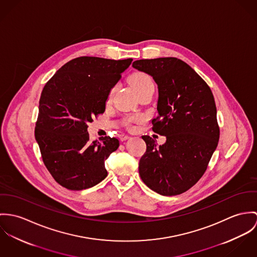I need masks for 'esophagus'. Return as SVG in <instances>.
<instances>
[{
  "mask_svg": "<svg viewBox=\"0 0 257 257\" xmlns=\"http://www.w3.org/2000/svg\"><path fill=\"white\" fill-rule=\"evenodd\" d=\"M130 137L128 136V135H125V134H121V135H119V139H120V141H126V140H128Z\"/></svg>",
  "mask_w": 257,
  "mask_h": 257,
  "instance_id": "obj_1",
  "label": "esophagus"
}]
</instances>
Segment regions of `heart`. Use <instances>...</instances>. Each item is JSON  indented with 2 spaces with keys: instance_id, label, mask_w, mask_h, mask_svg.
Segmentation results:
<instances>
[{
  "instance_id": "heart-1",
  "label": "heart",
  "mask_w": 257,
  "mask_h": 257,
  "mask_svg": "<svg viewBox=\"0 0 257 257\" xmlns=\"http://www.w3.org/2000/svg\"><path fill=\"white\" fill-rule=\"evenodd\" d=\"M131 83H132V86L134 87L135 91L138 93L145 91L147 89H150V88H155V85H154V82L152 80V78L145 74V73H137L135 74L132 79H131ZM115 89H116V86H113L110 88L108 94H107V102L111 101L112 97H113V94H114ZM139 118L138 117H130L127 119L126 121V125L127 126H131L133 122L137 121Z\"/></svg>"
}]
</instances>
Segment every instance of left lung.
<instances>
[{
    "instance_id": "1",
    "label": "left lung",
    "mask_w": 257,
    "mask_h": 257,
    "mask_svg": "<svg viewBox=\"0 0 257 257\" xmlns=\"http://www.w3.org/2000/svg\"><path fill=\"white\" fill-rule=\"evenodd\" d=\"M132 66L152 76L158 85L159 115L152 121L153 131L167 137V142L158 146L155 139L142 136L147 150L139 162L140 176L161 195L181 194L197 183L218 146L214 95L180 59H143Z\"/></svg>"
}]
</instances>
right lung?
I'll list each match as a JSON object with an SVG mask.
<instances>
[{"label": "right lung", "mask_w": 257, "mask_h": 257, "mask_svg": "<svg viewBox=\"0 0 257 257\" xmlns=\"http://www.w3.org/2000/svg\"><path fill=\"white\" fill-rule=\"evenodd\" d=\"M132 61L75 58L43 87L34 135L46 169L63 187L83 190L106 177L104 161L119 141L109 136L90 141L87 123L104 112L110 88Z\"/></svg>", "instance_id": "right-lung-1"}]
</instances>
